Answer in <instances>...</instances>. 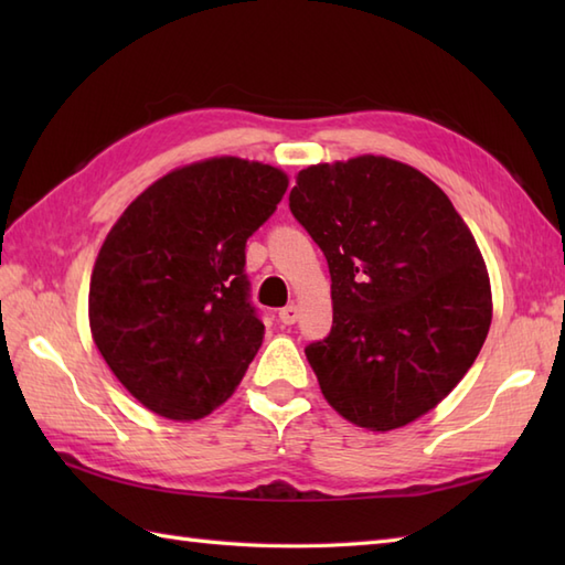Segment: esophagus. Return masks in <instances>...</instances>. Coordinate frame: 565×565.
<instances>
[{
	"mask_svg": "<svg viewBox=\"0 0 565 565\" xmlns=\"http://www.w3.org/2000/svg\"><path fill=\"white\" fill-rule=\"evenodd\" d=\"M298 316H301V308H298L296 303H289V306L279 310V320L284 322V326H294Z\"/></svg>",
	"mask_w": 565,
	"mask_h": 565,
	"instance_id": "34e87169",
	"label": "esophagus"
}]
</instances>
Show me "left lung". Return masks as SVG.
I'll list each match as a JSON object with an SVG mask.
<instances>
[{
  "instance_id": "obj_1",
  "label": "left lung",
  "mask_w": 565,
  "mask_h": 565,
  "mask_svg": "<svg viewBox=\"0 0 565 565\" xmlns=\"http://www.w3.org/2000/svg\"><path fill=\"white\" fill-rule=\"evenodd\" d=\"M289 206L332 279V330L306 347L322 395L371 431L415 423L471 369L493 318L471 231L429 177L383 154L306 167Z\"/></svg>"
}]
</instances>
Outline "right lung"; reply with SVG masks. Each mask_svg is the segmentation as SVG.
<instances>
[{
	"mask_svg": "<svg viewBox=\"0 0 565 565\" xmlns=\"http://www.w3.org/2000/svg\"><path fill=\"white\" fill-rule=\"evenodd\" d=\"M286 186V172L257 160L191 162L130 201L106 235L89 281L92 340L148 411L191 423L239 386L264 340L245 243Z\"/></svg>",
	"mask_w": 565,
	"mask_h": 565,
	"instance_id": "obj_1",
	"label": "right lung"
}]
</instances>
